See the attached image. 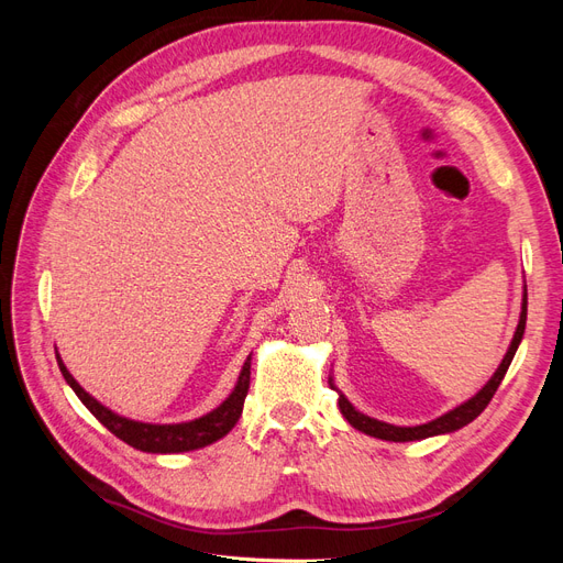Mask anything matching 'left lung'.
Segmentation results:
<instances>
[{
  "instance_id": "obj_1",
  "label": "left lung",
  "mask_w": 563,
  "mask_h": 563,
  "mask_svg": "<svg viewBox=\"0 0 563 563\" xmlns=\"http://www.w3.org/2000/svg\"><path fill=\"white\" fill-rule=\"evenodd\" d=\"M526 305H528V298H526V288H523V298H521V314H519V323H517V331H515V338L512 343H509L505 356L500 366L496 368V373L488 378V383L476 391L474 397H470L467 401H463L460 406L451 408V411H446L444 416H439L430 422H422V424H413V428H401V424H389L385 420H378V418H371L362 411H356V408L347 401V397L340 391L333 383V378H329L331 387L338 391V408L340 413H343V418L352 424L354 430H360L368 437H376V439H383V441H420V439H428V437H439V434H451L460 428H465V424H470L474 418H479V413L484 411V408L488 406V401L493 399V395H496V389L500 387L505 373L509 368V364H512L515 354H517V347L521 343L523 338V329H526Z\"/></svg>"
}]
</instances>
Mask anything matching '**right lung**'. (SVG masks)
<instances>
[{"mask_svg":"<svg viewBox=\"0 0 563 563\" xmlns=\"http://www.w3.org/2000/svg\"><path fill=\"white\" fill-rule=\"evenodd\" d=\"M56 360H58L65 383L75 389V395L96 416V420L100 424H106V428L117 439H122L124 444L139 449L143 453H187V451H197V449L213 444V441H218V439H223L242 416L244 399H246L249 383H251V354H249L242 371H240V378H236V385L230 391V397L220 406H216L213 411H209L207 416L187 420V422H164V424L162 422H141V420H131V418L119 416L112 411V408L100 404L73 378V373L65 368L58 352H56Z\"/></svg>","mask_w":563,"mask_h":563,"instance_id":"obj_1","label":"right lung"}]
</instances>
